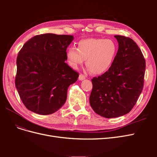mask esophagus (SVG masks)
<instances>
[{
	"instance_id": "esophagus-1",
	"label": "esophagus",
	"mask_w": 157,
	"mask_h": 157,
	"mask_svg": "<svg viewBox=\"0 0 157 157\" xmlns=\"http://www.w3.org/2000/svg\"><path fill=\"white\" fill-rule=\"evenodd\" d=\"M85 78H86V77L83 75V74H80L79 75V77H78V79L80 80H84Z\"/></svg>"
}]
</instances>
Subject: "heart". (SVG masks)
I'll list each match as a JSON object with an SVG mask.
<instances>
[{
  "mask_svg": "<svg viewBox=\"0 0 157 157\" xmlns=\"http://www.w3.org/2000/svg\"><path fill=\"white\" fill-rule=\"evenodd\" d=\"M77 48L71 46L66 56L71 67L77 69L84 60L88 69L94 75H100L110 69L118 52V46L111 39L88 38L80 40Z\"/></svg>",
  "mask_w": 157,
  "mask_h": 157,
  "instance_id": "b5f03b06",
  "label": "heart"
}]
</instances>
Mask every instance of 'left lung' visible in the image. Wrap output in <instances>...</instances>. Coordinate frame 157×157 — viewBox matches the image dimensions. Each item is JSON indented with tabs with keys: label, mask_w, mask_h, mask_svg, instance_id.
Wrapping results in <instances>:
<instances>
[{
	"label": "left lung",
	"mask_w": 157,
	"mask_h": 157,
	"mask_svg": "<svg viewBox=\"0 0 157 157\" xmlns=\"http://www.w3.org/2000/svg\"><path fill=\"white\" fill-rule=\"evenodd\" d=\"M118 49L107 72L92 79L90 104L98 115L110 118L124 115L136 105L144 88L145 60L136 42L115 35Z\"/></svg>",
	"instance_id": "left-lung-1"
}]
</instances>
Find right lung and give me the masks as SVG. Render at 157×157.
I'll return each mask as SVG.
<instances>
[{
    "label": "right lung",
    "instance_id": "add662e5",
    "mask_svg": "<svg viewBox=\"0 0 157 157\" xmlns=\"http://www.w3.org/2000/svg\"><path fill=\"white\" fill-rule=\"evenodd\" d=\"M73 36L46 33L26 42L17 57L15 85L27 109L42 115L56 112L78 73L65 63Z\"/></svg>",
    "mask_w": 157,
    "mask_h": 157
}]
</instances>
